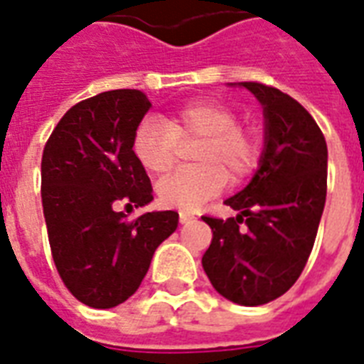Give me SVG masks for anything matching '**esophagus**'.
Here are the masks:
<instances>
[{"instance_id":"1","label":"esophagus","mask_w":364,"mask_h":364,"mask_svg":"<svg viewBox=\"0 0 364 364\" xmlns=\"http://www.w3.org/2000/svg\"><path fill=\"white\" fill-rule=\"evenodd\" d=\"M197 218L193 214H188V213H180V222L182 224H190V222H196Z\"/></svg>"}]
</instances>
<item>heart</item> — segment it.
I'll use <instances>...</instances> for the list:
<instances>
[{
    "instance_id": "1",
    "label": "heart",
    "mask_w": 364,
    "mask_h": 364,
    "mask_svg": "<svg viewBox=\"0 0 364 364\" xmlns=\"http://www.w3.org/2000/svg\"><path fill=\"white\" fill-rule=\"evenodd\" d=\"M197 144L191 151L196 168L178 171L157 186L165 207L193 210L218 196L226 180L239 182L255 168L260 142L252 131L237 125L233 109L213 100H197L159 117H146L132 136V151L146 173L173 168L180 146Z\"/></svg>"
}]
</instances>
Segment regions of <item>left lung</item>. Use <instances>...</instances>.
Wrapping results in <instances>:
<instances>
[{
	"label": "left lung",
	"instance_id": "obj_1",
	"mask_svg": "<svg viewBox=\"0 0 364 364\" xmlns=\"http://www.w3.org/2000/svg\"><path fill=\"white\" fill-rule=\"evenodd\" d=\"M241 85L264 108L266 142L249 186L226 199L237 216H203L213 241L201 262L222 296L262 306L296 283L311 255L325 208L328 151L302 104L264 83Z\"/></svg>",
	"mask_w": 364,
	"mask_h": 364
}]
</instances>
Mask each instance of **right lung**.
I'll use <instances>...</instances> for the list:
<instances>
[{
	"mask_svg": "<svg viewBox=\"0 0 364 364\" xmlns=\"http://www.w3.org/2000/svg\"><path fill=\"white\" fill-rule=\"evenodd\" d=\"M136 89H115L68 109L43 148L41 203L50 255L62 283L89 308L108 309L132 296L154 252L178 226V213L127 220L121 205L154 199L132 136L150 109Z\"/></svg>",
	"mask_w": 364,
	"mask_h": 364,
	"instance_id": "right-lung-1",
	"label": "right lung"
}]
</instances>
